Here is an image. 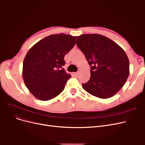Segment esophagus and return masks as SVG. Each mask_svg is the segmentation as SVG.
<instances>
[{"label": "esophagus", "mask_w": 145, "mask_h": 145, "mask_svg": "<svg viewBox=\"0 0 145 145\" xmlns=\"http://www.w3.org/2000/svg\"><path fill=\"white\" fill-rule=\"evenodd\" d=\"M78 74H79V72H74V75L75 76H78Z\"/></svg>", "instance_id": "obj_1"}]
</instances>
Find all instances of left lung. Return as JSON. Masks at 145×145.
Masks as SVG:
<instances>
[{
    "mask_svg": "<svg viewBox=\"0 0 145 145\" xmlns=\"http://www.w3.org/2000/svg\"><path fill=\"white\" fill-rule=\"evenodd\" d=\"M76 44L91 66V77L82 86L100 99L112 97L128 79L129 62L126 52L116 42L98 34L77 37Z\"/></svg>",
    "mask_w": 145,
    "mask_h": 145,
    "instance_id": "8db88e82",
    "label": "left lung"
}]
</instances>
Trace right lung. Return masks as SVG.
<instances>
[{"mask_svg": "<svg viewBox=\"0 0 145 145\" xmlns=\"http://www.w3.org/2000/svg\"><path fill=\"white\" fill-rule=\"evenodd\" d=\"M76 37L65 34L50 35L30 48L23 62L26 86L43 101L57 97L63 91L71 75L62 68L64 57L76 44Z\"/></svg>", "mask_w": 145, "mask_h": 145, "instance_id": "add662e5", "label": "right lung"}]
</instances>
